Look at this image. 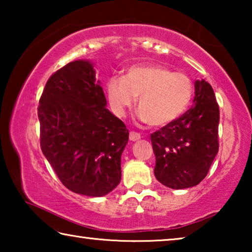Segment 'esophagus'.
<instances>
[{
  "label": "esophagus",
  "instance_id": "esophagus-1",
  "mask_svg": "<svg viewBox=\"0 0 252 252\" xmlns=\"http://www.w3.org/2000/svg\"><path fill=\"white\" fill-rule=\"evenodd\" d=\"M129 139H130V141H132V142L138 141V140L141 139V134H140L139 132L131 131V132H130V134H129Z\"/></svg>",
  "mask_w": 252,
  "mask_h": 252
}]
</instances>
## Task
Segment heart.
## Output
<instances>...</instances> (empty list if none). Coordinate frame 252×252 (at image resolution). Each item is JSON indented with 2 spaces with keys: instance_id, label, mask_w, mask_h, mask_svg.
I'll use <instances>...</instances> for the list:
<instances>
[{
  "instance_id": "heart-1",
  "label": "heart",
  "mask_w": 252,
  "mask_h": 252,
  "mask_svg": "<svg viewBox=\"0 0 252 252\" xmlns=\"http://www.w3.org/2000/svg\"><path fill=\"white\" fill-rule=\"evenodd\" d=\"M106 93L117 116H123L133 105L135 96H139L141 120L151 126H163L185 112L192 97L193 85L183 72H172L159 64H146L130 67L123 78H111Z\"/></svg>"
}]
</instances>
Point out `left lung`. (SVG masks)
<instances>
[{
  "label": "left lung",
  "mask_w": 252,
  "mask_h": 252,
  "mask_svg": "<svg viewBox=\"0 0 252 252\" xmlns=\"http://www.w3.org/2000/svg\"><path fill=\"white\" fill-rule=\"evenodd\" d=\"M194 104L181 117L151 133L155 176L171 189L197 186L219 150V105L206 81H195Z\"/></svg>",
  "instance_id": "1"
}]
</instances>
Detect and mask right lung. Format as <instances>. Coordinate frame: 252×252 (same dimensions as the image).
I'll list each match as a JSON object with an SVG mask.
<instances>
[{
  "label": "right lung",
  "mask_w": 252,
  "mask_h": 252,
  "mask_svg": "<svg viewBox=\"0 0 252 252\" xmlns=\"http://www.w3.org/2000/svg\"><path fill=\"white\" fill-rule=\"evenodd\" d=\"M88 61L67 63L50 76L37 108L43 155L63 185L102 197L121 180V155L129 139Z\"/></svg>",
  "instance_id": "add662e5"
}]
</instances>
